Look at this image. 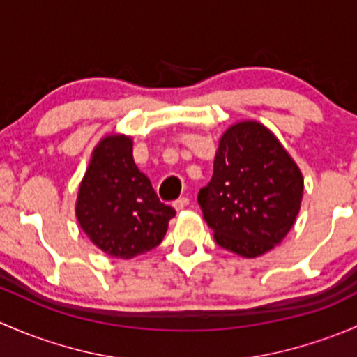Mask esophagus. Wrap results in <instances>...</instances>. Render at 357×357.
<instances>
[{
    "label": "esophagus",
    "mask_w": 357,
    "mask_h": 357,
    "mask_svg": "<svg viewBox=\"0 0 357 357\" xmlns=\"http://www.w3.org/2000/svg\"><path fill=\"white\" fill-rule=\"evenodd\" d=\"M187 206H189V199H187V197H180V199H177L174 203V208L177 209V211H182V209H185Z\"/></svg>",
    "instance_id": "esophagus-1"
}]
</instances>
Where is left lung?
<instances>
[{"instance_id":"1","label":"left lung","mask_w":357,"mask_h":357,"mask_svg":"<svg viewBox=\"0 0 357 357\" xmlns=\"http://www.w3.org/2000/svg\"><path fill=\"white\" fill-rule=\"evenodd\" d=\"M303 190V174L277 135L244 120L220 137L213 177L197 203L216 244L242 258H258L287 237Z\"/></svg>"}]
</instances>
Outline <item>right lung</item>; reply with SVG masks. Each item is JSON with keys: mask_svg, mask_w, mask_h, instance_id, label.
Instances as JSON below:
<instances>
[{"mask_svg": "<svg viewBox=\"0 0 357 357\" xmlns=\"http://www.w3.org/2000/svg\"><path fill=\"white\" fill-rule=\"evenodd\" d=\"M130 135L108 134L91 154L75 216L80 229L108 256L130 259L163 241L175 209L158 199L132 156Z\"/></svg>", "mask_w": 357, "mask_h": 357, "instance_id": "obj_1", "label": "right lung"}]
</instances>
